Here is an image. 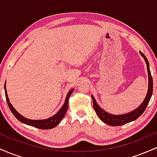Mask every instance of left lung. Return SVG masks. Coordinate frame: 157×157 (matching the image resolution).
Here are the masks:
<instances>
[{"mask_svg":"<svg viewBox=\"0 0 157 157\" xmlns=\"http://www.w3.org/2000/svg\"><path fill=\"white\" fill-rule=\"evenodd\" d=\"M140 52V55H142V57H143L145 63H146L147 75H148V89H147L146 97H145L143 102L140 104V105L139 106L137 109L133 110L131 112L123 113V114H111V113H108L107 111H104V110L97 104L96 100H95L94 97H93V95H91L93 100V106L94 109V111H96L99 118H100L104 123L107 124V125L111 126H119L125 125L126 123H128V122L134 121L135 120H136V119L140 117L142 113H143L147 105H148V102L150 101L151 97L152 96L153 93V79L152 77H151L148 60H147L146 57L144 55V54H142L141 52Z\"/></svg>","mask_w":157,"mask_h":157,"instance_id":"8db88e82","label":"left lung"}]
</instances>
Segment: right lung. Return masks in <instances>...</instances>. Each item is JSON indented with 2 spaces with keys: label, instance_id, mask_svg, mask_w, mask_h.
Masks as SVG:
<instances>
[{
  "label": "right lung",
  "instance_id": "obj_1",
  "mask_svg": "<svg viewBox=\"0 0 157 157\" xmlns=\"http://www.w3.org/2000/svg\"><path fill=\"white\" fill-rule=\"evenodd\" d=\"M4 90L6 102L7 103H8V105L9 107H10L11 111H12V113L14 114V116H15L20 122H22V123H24L26 124V125L30 126H33V127L37 128L40 129H52L59 125V123H60L61 120H62V119L64 117L65 114H66L68 106V100H69L70 96H71V94L74 91V89H71L68 91L67 95H66V100H65V102L63 105L62 107L60 108V109L59 110L55 115L51 117L45 119V120H31V119L26 118L25 117L22 116L21 113H19L17 111H16L15 108L13 107V105L10 103L6 89V82H5L4 84Z\"/></svg>",
  "mask_w": 157,
  "mask_h": 157
}]
</instances>
